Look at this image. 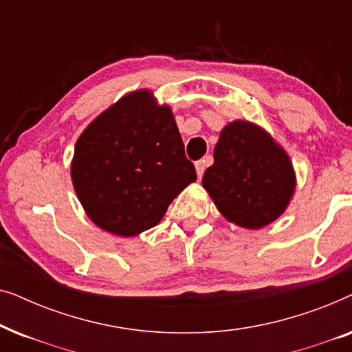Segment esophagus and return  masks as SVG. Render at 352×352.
Instances as JSON below:
<instances>
[{
  "instance_id": "1",
  "label": "esophagus",
  "mask_w": 352,
  "mask_h": 352,
  "mask_svg": "<svg viewBox=\"0 0 352 352\" xmlns=\"http://www.w3.org/2000/svg\"><path fill=\"white\" fill-rule=\"evenodd\" d=\"M208 162H210V157L204 158V160H199V162H195V170H197V176H199V177L204 176V173H205V168H206V165H208Z\"/></svg>"
}]
</instances>
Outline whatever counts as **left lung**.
Masks as SVG:
<instances>
[{
  "label": "left lung",
  "mask_w": 352,
  "mask_h": 352,
  "mask_svg": "<svg viewBox=\"0 0 352 352\" xmlns=\"http://www.w3.org/2000/svg\"><path fill=\"white\" fill-rule=\"evenodd\" d=\"M201 184L224 218L258 229L287 208L295 175L290 158L266 133L248 122L229 123L214 147V163Z\"/></svg>",
  "instance_id": "1"
}]
</instances>
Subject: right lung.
I'll return each mask as SVG.
<instances>
[{
	"label": "right lung",
	"instance_id": "1",
	"mask_svg": "<svg viewBox=\"0 0 352 352\" xmlns=\"http://www.w3.org/2000/svg\"><path fill=\"white\" fill-rule=\"evenodd\" d=\"M197 179L170 107L148 91L124 96L81 134L72 162L75 192L91 219L131 237L160 223Z\"/></svg>",
	"mask_w": 352,
	"mask_h": 352
}]
</instances>
